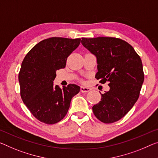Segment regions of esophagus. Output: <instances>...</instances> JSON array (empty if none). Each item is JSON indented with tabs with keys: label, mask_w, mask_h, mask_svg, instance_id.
<instances>
[{
	"label": "esophagus",
	"mask_w": 158,
	"mask_h": 158,
	"mask_svg": "<svg viewBox=\"0 0 158 158\" xmlns=\"http://www.w3.org/2000/svg\"><path fill=\"white\" fill-rule=\"evenodd\" d=\"M90 90H91V89L89 88V87H84V86L81 87V91L82 92V93H88V92Z\"/></svg>",
	"instance_id": "esophagus-1"
}]
</instances>
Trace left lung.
<instances>
[{"label":"left lung","instance_id":"obj_1","mask_svg":"<svg viewBox=\"0 0 158 158\" xmlns=\"http://www.w3.org/2000/svg\"><path fill=\"white\" fill-rule=\"evenodd\" d=\"M82 44L96 56L95 78L108 82L110 90L101 94V101L93 106L94 116L104 123L120 120L139 98L144 81L141 59L126 41L115 37L82 38Z\"/></svg>","mask_w":158,"mask_h":158}]
</instances>
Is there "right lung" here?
Wrapping results in <instances>:
<instances>
[{
	"mask_svg": "<svg viewBox=\"0 0 158 158\" xmlns=\"http://www.w3.org/2000/svg\"><path fill=\"white\" fill-rule=\"evenodd\" d=\"M81 39L51 37L41 41L29 52L19 72L20 96L35 117L47 124L61 121L80 87L54 85L56 71L64 69L67 58L78 47Z\"/></svg>",
	"mask_w": 158,
	"mask_h": 158,
	"instance_id": "obj_1",
	"label": "right lung"
}]
</instances>
